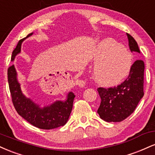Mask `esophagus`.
Segmentation results:
<instances>
[{
    "label": "esophagus",
    "mask_w": 155,
    "mask_h": 155,
    "mask_svg": "<svg viewBox=\"0 0 155 155\" xmlns=\"http://www.w3.org/2000/svg\"><path fill=\"white\" fill-rule=\"evenodd\" d=\"M78 85H79V87H82L85 85V81H83V80H79L78 81Z\"/></svg>",
    "instance_id": "1"
}]
</instances>
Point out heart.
Segmentation results:
<instances>
[{
	"mask_svg": "<svg viewBox=\"0 0 155 155\" xmlns=\"http://www.w3.org/2000/svg\"><path fill=\"white\" fill-rule=\"evenodd\" d=\"M92 60L95 62L92 67L94 78L104 85L122 82L132 70L130 51L111 38L104 39L95 46Z\"/></svg>",
	"mask_w": 155,
	"mask_h": 155,
	"instance_id": "obj_1",
	"label": "heart"
}]
</instances>
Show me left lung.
Here are the masks:
<instances>
[{
    "instance_id": "obj_1",
    "label": "left lung",
    "mask_w": 155,
    "mask_h": 155,
    "mask_svg": "<svg viewBox=\"0 0 155 155\" xmlns=\"http://www.w3.org/2000/svg\"><path fill=\"white\" fill-rule=\"evenodd\" d=\"M130 50L140 53L133 36L127 33ZM144 63L138 59L133 64L130 74L122 83L114 87L97 88L101 102L97 113L108 122H122L136 109L143 96Z\"/></svg>"
}]
</instances>
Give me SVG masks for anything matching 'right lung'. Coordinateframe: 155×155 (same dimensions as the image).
<instances>
[{
    "mask_svg": "<svg viewBox=\"0 0 155 155\" xmlns=\"http://www.w3.org/2000/svg\"><path fill=\"white\" fill-rule=\"evenodd\" d=\"M30 33L26 36L31 35ZM24 38L19 41L17 47L14 49L12 55V61L15 56L20 52L21 44ZM8 81L12 101L17 113L28 121L30 124L40 129L50 130L65 125L70 117L72 111L73 104L75 95L73 92H69L67 100L56 101L50 106L40 108L32 101L27 98L22 93L20 84L17 80V72L15 65H12L8 68Z\"/></svg>",
    "mask_w": 155,
    "mask_h": 155,
    "instance_id": "right-lung-1",
    "label": "right lung"
}]
</instances>
